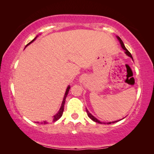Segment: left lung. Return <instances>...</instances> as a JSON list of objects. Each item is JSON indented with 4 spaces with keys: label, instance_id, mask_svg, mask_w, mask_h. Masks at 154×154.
Here are the masks:
<instances>
[{
    "label": "left lung",
    "instance_id": "8db88e82",
    "mask_svg": "<svg viewBox=\"0 0 154 154\" xmlns=\"http://www.w3.org/2000/svg\"><path fill=\"white\" fill-rule=\"evenodd\" d=\"M117 38L119 39V41H120V43H121V47L123 48V50H125V53H126V54H127V55H128L129 57H132V54H130V52L128 51V50L126 49V48L125 47V45H124V44H123V42L122 41V40L121 39V38L120 37H119V36H117ZM86 112H87V113H88V116H89V118H90V119H91L92 121H94V122H96V123H102V122H100V121H99V120H97L96 119V118H94L93 116H92L91 113H90V112L89 111H88V109H86ZM117 121H113V122H109V123H107V124H111V123H116Z\"/></svg>",
    "mask_w": 154,
    "mask_h": 154
}]
</instances>
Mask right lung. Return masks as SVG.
Here are the masks:
<instances>
[{
  "instance_id": "1",
  "label": "right lung",
  "mask_w": 154,
  "mask_h": 154,
  "mask_svg": "<svg viewBox=\"0 0 154 154\" xmlns=\"http://www.w3.org/2000/svg\"><path fill=\"white\" fill-rule=\"evenodd\" d=\"M35 38H36V37L34 38H33V39L32 40V41H31L30 42V43L27 44V45H26V46L28 45H29V44L32 43L33 41H34ZM69 89H70V87H69H69L67 88L66 90V92H65L64 100H63V102H62V106H61V108H60V111H58V113H57L56 115H54V116H53V122H55V121H57V120H59V119H60L61 117H62V114H63V111H64V106L65 100H66V96H67V94H68V92H69ZM48 123V122L47 121H43V122H42V123H41V124H47ZM37 123H38V122H37Z\"/></svg>"
}]
</instances>
